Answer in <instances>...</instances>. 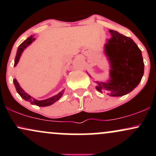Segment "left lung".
Here are the masks:
<instances>
[{
  "mask_svg": "<svg viewBox=\"0 0 156 156\" xmlns=\"http://www.w3.org/2000/svg\"><path fill=\"white\" fill-rule=\"evenodd\" d=\"M112 38L105 44V53L110 62V79L94 81L100 92L110 96H123L133 90L144 75V64L141 51L130 37L109 30Z\"/></svg>",
  "mask_w": 156,
  "mask_h": 156,
  "instance_id": "obj_1",
  "label": "left lung"
}]
</instances>
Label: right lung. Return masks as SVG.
<instances>
[{
    "label": "right lung",
    "instance_id": "1",
    "mask_svg": "<svg viewBox=\"0 0 156 156\" xmlns=\"http://www.w3.org/2000/svg\"><path fill=\"white\" fill-rule=\"evenodd\" d=\"M34 40H35V39L34 38L33 35H32V36H31V37H28V39H26V40H25L22 44H20V45L18 47V49H17V54H16V56H15V65L14 66H16L17 65V64L18 63L20 58V55H21V54H22L23 51H24L25 48H26L27 46H28L30 44H31L32 42H33V41H34ZM13 82H14V84H15L16 90H17V93H18L20 95L21 98H23L25 101L30 102L32 105L35 104L36 105H38V106L44 107V106H48V105H51L52 104H53V103H55L57 101H58V100L60 99L61 97L63 95V93L64 91V90H62V92L58 93V94H57L56 95L51 97V98H48V99H46V100H43V101H37V100H36L34 98H32L31 95H29L28 94H27L26 92H25V91L23 90L22 88H21L20 86L19 85L18 82L17 81V80H16L15 78L13 80Z\"/></svg>",
    "mask_w": 156,
    "mask_h": 156
}]
</instances>
